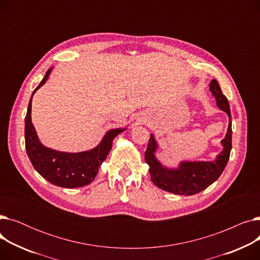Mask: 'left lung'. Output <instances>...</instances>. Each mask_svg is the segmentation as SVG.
<instances>
[{
    "label": "left lung",
    "mask_w": 260,
    "mask_h": 260,
    "mask_svg": "<svg viewBox=\"0 0 260 260\" xmlns=\"http://www.w3.org/2000/svg\"><path fill=\"white\" fill-rule=\"evenodd\" d=\"M210 90L217 101V105L231 117L229 101L222 93L220 85L214 79L210 83ZM223 151L212 162H182L178 170L163 168L154 156L156 141L151 136L145 152V162L149 166L151 179L159 188L178 195H194L210 186L222 174L230 158L232 148V123H229L225 138L221 141Z\"/></svg>",
    "instance_id": "left-lung-1"
}]
</instances>
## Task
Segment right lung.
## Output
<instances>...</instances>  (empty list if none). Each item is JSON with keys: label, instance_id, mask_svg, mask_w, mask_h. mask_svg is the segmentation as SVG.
Returning <instances> with one entry per match:
<instances>
[{"label": "right lung", "instance_id": "obj_1", "mask_svg": "<svg viewBox=\"0 0 260 260\" xmlns=\"http://www.w3.org/2000/svg\"><path fill=\"white\" fill-rule=\"evenodd\" d=\"M51 70H48L38 88L42 86ZM25 117V147L36 171L50 183L61 187H79L89 184L98 173L99 167L106 159L112 149L113 140L123 129L109 131L102 142L89 152L62 153L43 146L40 143L35 127L31 123V99Z\"/></svg>", "mask_w": 260, "mask_h": 260}]
</instances>
